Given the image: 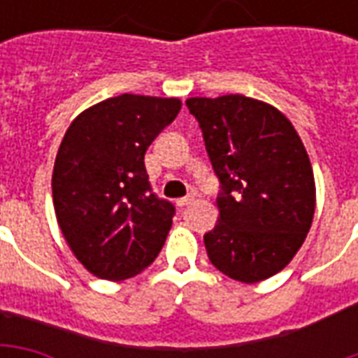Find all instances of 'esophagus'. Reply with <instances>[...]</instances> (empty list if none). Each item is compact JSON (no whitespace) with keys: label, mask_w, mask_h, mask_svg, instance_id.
Listing matches in <instances>:
<instances>
[{"label":"esophagus","mask_w":358,"mask_h":358,"mask_svg":"<svg viewBox=\"0 0 358 358\" xmlns=\"http://www.w3.org/2000/svg\"><path fill=\"white\" fill-rule=\"evenodd\" d=\"M192 201H194V197H180V199H176V205H178V207H186V205H189Z\"/></svg>","instance_id":"1"}]
</instances>
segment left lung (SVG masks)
Wrapping results in <instances>:
<instances>
[{"instance_id": "left-lung-1", "label": "left lung", "mask_w": 358, "mask_h": 358, "mask_svg": "<svg viewBox=\"0 0 358 358\" xmlns=\"http://www.w3.org/2000/svg\"><path fill=\"white\" fill-rule=\"evenodd\" d=\"M222 184L218 220L205 234L210 263L255 284L285 268L307 238L316 186L307 149L282 110L240 94L189 97Z\"/></svg>"}]
</instances>
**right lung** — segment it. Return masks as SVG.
I'll return each mask as SVG.
<instances>
[{
    "mask_svg": "<svg viewBox=\"0 0 358 358\" xmlns=\"http://www.w3.org/2000/svg\"><path fill=\"white\" fill-rule=\"evenodd\" d=\"M180 109L178 97L122 94L82 110L65 132L53 207L73 255L94 276L132 278L163 249L174 207L151 194L143 157Z\"/></svg>",
    "mask_w": 358,
    "mask_h": 358,
    "instance_id": "1",
    "label": "right lung"
}]
</instances>
